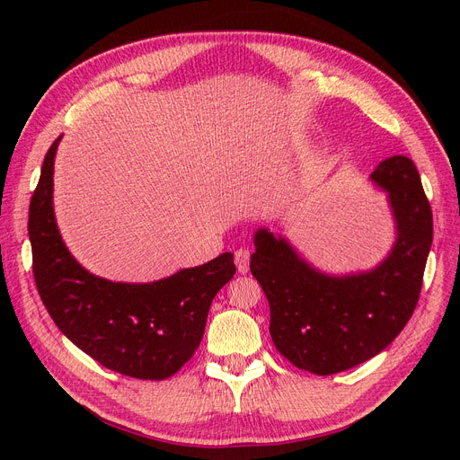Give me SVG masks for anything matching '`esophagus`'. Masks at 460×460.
<instances>
[{
  "label": "esophagus",
  "mask_w": 460,
  "mask_h": 460,
  "mask_svg": "<svg viewBox=\"0 0 460 460\" xmlns=\"http://www.w3.org/2000/svg\"><path fill=\"white\" fill-rule=\"evenodd\" d=\"M249 257H252V252L245 247H240L238 252H235L234 259H235V267H238L240 272H247L249 270Z\"/></svg>",
  "instance_id": "obj_1"
}]
</instances>
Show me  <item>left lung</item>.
Segmentation results:
<instances>
[{
    "mask_svg": "<svg viewBox=\"0 0 460 460\" xmlns=\"http://www.w3.org/2000/svg\"><path fill=\"white\" fill-rule=\"evenodd\" d=\"M389 193L397 242L370 272L328 276L309 267L286 240L255 234L252 274L270 307V338L291 365L318 376L353 368L384 351L412 316L434 235L420 174L405 155L370 176Z\"/></svg>",
    "mask_w": 460,
    "mask_h": 460,
    "instance_id": "8db88e82",
    "label": "left lung"
}]
</instances>
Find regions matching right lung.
<instances>
[{
    "instance_id": "obj_1",
    "label": "right lung",
    "mask_w": 460,
    "mask_h": 460,
    "mask_svg": "<svg viewBox=\"0 0 460 460\" xmlns=\"http://www.w3.org/2000/svg\"><path fill=\"white\" fill-rule=\"evenodd\" d=\"M46 153L31 199L32 272L41 303L78 349L109 370L137 380H166L201 343L208 307L235 274L232 253L151 284L109 282L68 253L53 215V157Z\"/></svg>"
}]
</instances>
